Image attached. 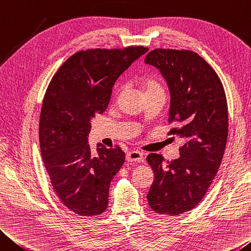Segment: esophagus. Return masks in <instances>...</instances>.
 I'll return each mask as SVG.
<instances>
[{"label":"esophagus","mask_w":251,"mask_h":251,"mask_svg":"<svg viewBox=\"0 0 251 251\" xmlns=\"http://www.w3.org/2000/svg\"><path fill=\"white\" fill-rule=\"evenodd\" d=\"M143 160V155L139 151H130L126 153V161L128 162H140Z\"/></svg>","instance_id":"obj_1"}]
</instances>
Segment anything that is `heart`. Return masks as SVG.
Listing matches in <instances>:
<instances>
[{
	"instance_id": "obj_1",
	"label": "heart",
	"mask_w": 251,
	"mask_h": 251,
	"mask_svg": "<svg viewBox=\"0 0 251 251\" xmlns=\"http://www.w3.org/2000/svg\"><path fill=\"white\" fill-rule=\"evenodd\" d=\"M140 85L145 92V96L150 97L153 96V94H159L163 93V89L160 84L159 80L154 76H143L140 80Z\"/></svg>"
}]
</instances>
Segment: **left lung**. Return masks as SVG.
I'll return each instance as SVG.
<instances>
[{
	"mask_svg": "<svg viewBox=\"0 0 251 251\" xmlns=\"http://www.w3.org/2000/svg\"><path fill=\"white\" fill-rule=\"evenodd\" d=\"M145 62L160 70L170 90L168 135L182 145L180 158L164 161L150 153L147 161L154 179L147 198L160 215L190 211L208 191L223 161L228 138V106L224 85L215 70L189 50L155 49Z\"/></svg>",
	"mask_w": 251,
	"mask_h": 251,
	"instance_id": "1",
	"label": "left lung"
}]
</instances>
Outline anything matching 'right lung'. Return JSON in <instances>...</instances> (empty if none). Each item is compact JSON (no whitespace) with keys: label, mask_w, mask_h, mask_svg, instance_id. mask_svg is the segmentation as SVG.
Here are the masks:
<instances>
[{"label":"right lung","mask_w":251,"mask_h":251,"mask_svg":"<svg viewBox=\"0 0 251 251\" xmlns=\"http://www.w3.org/2000/svg\"><path fill=\"white\" fill-rule=\"evenodd\" d=\"M148 51L145 47L89 49L70 56L53 75L41 109V154L52 188L65 207L80 216L101 215L108 207L111 180L126 154L99 143L91 154V119L108 108L112 87Z\"/></svg>","instance_id":"obj_1"}]
</instances>
